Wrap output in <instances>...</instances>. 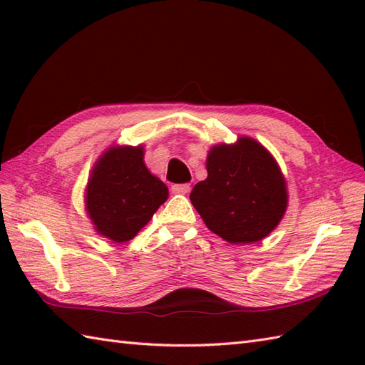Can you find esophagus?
Listing matches in <instances>:
<instances>
[{
  "label": "esophagus",
  "mask_w": 365,
  "mask_h": 365,
  "mask_svg": "<svg viewBox=\"0 0 365 365\" xmlns=\"http://www.w3.org/2000/svg\"><path fill=\"white\" fill-rule=\"evenodd\" d=\"M173 195H188L190 192V185L188 183H177L170 187Z\"/></svg>",
  "instance_id": "obj_1"
}]
</instances>
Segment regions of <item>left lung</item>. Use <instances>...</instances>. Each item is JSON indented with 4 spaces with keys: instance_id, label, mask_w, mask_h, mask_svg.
Segmentation results:
<instances>
[{
    "instance_id": "8db88e82",
    "label": "left lung",
    "mask_w": 365,
    "mask_h": 365,
    "mask_svg": "<svg viewBox=\"0 0 365 365\" xmlns=\"http://www.w3.org/2000/svg\"><path fill=\"white\" fill-rule=\"evenodd\" d=\"M207 178L190 199L205 226L232 245L260 242L284 218L287 182L265 147L250 136L216 144L207 155Z\"/></svg>"
}]
</instances>
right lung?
I'll use <instances>...</instances> for the list:
<instances>
[{"label": "right lung", "instance_id": "right-lung-1", "mask_svg": "<svg viewBox=\"0 0 365 365\" xmlns=\"http://www.w3.org/2000/svg\"><path fill=\"white\" fill-rule=\"evenodd\" d=\"M169 196L168 187L147 169L144 145H111L88 178L84 204L98 235L125 243L138 235Z\"/></svg>", "mask_w": 365, "mask_h": 365}]
</instances>
